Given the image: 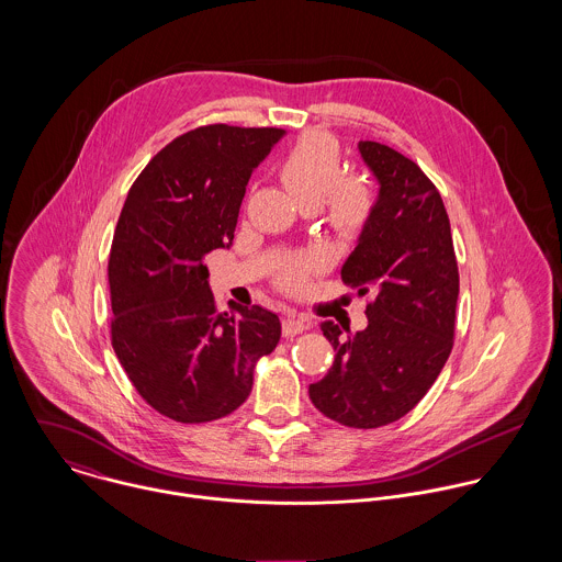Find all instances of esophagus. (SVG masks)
Here are the masks:
<instances>
[{
    "label": "esophagus",
    "mask_w": 562,
    "mask_h": 562,
    "mask_svg": "<svg viewBox=\"0 0 562 562\" xmlns=\"http://www.w3.org/2000/svg\"><path fill=\"white\" fill-rule=\"evenodd\" d=\"M283 335L285 337H294V335H299V333H303L305 328H310V322L301 321V318H294V316H288L285 321H283Z\"/></svg>",
    "instance_id": "obj_1"
}]
</instances>
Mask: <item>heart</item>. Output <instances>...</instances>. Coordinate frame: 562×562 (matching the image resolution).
Segmentation results:
<instances>
[{
    "label": "heart",
    "instance_id": "b5f03b06",
    "mask_svg": "<svg viewBox=\"0 0 562 562\" xmlns=\"http://www.w3.org/2000/svg\"><path fill=\"white\" fill-rule=\"evenodd\" d=\"M279 179L301 207H318L330 232L341 240H355L374 214V190L361 175H341V154L335 138L321 132L305 134L279 161ZM321 270V257L303 252L288 257L274 272V285L299 294L310 277Z\"/></svg>",
    "mask_w": 562,
    "mask_h": 562
}]
</instances>
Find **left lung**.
Here are the masks:
<instances>
[{"mask_svg": "<svg viewBox=\"0 0 562 562\" xmlns=\"http://www.w3.org/2000/svg\"><path fill=\"white\" fill-rule=\"evenodd\" d=\"M359 151L381 194L341 281L372 294L368 326L344 337L335 322L322 324L335 361L310 385V398L328 419L368 430L404 417L443 370L454 346L459 263L446 205L426 172L381 143H359Z\"/></svg>", "mask_w": 562, "mask_h": 562, "instance_id": "obj_1", "label": "left lung"}]
</instances>
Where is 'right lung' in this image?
Wrapping results in <instances>:
<instances>
[{
	"mask_svg": "<svg viewBox=\"0 0 562 562\" xmlns=\"http://www.w3.org/2000/svg\"><path fill=\"white\" fill-rule=\"evenodd\" d=\"M285 132L203 125L170 140L132 183L108 261L112 348L151 408L181 424L234 413L281 337L277 314L218 312L205 255L234 240L252 168Z\"/></svg>",
	"mask_w": 562,
	"mask_h": 562,
	"instance_id": "add662e5",
	"label": "right lung"
}]
</instances>
